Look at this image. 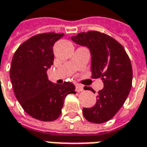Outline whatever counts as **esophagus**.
I'll use <instances>...</instances> for the list:
<instances>
[{
  "label": "esophagus",
  "mask_w": 147,
  "mask_h": 147,
  "mask_svg": "<svg viewBox=\"0 0 147 147\" xmlns=\"http://www.w3.org/2000/svg\"><path fill=\"white\" fill-rule=\"evenodd\" d=\"M75 89H76V91L78 92H82V91H83V87L81 86V85H79V84H77Z\"/></svg>",
  "instance_id": "1"
}]
</instances>
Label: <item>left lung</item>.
I'll return each mask as SVG.
<instances>
[{
  "label": "left lung",
  "instance_id": "obj_1",
  "mask_svg": "<svg viewBox=\"0 0 147 147\" xmlns=\"http://www.w3.org/2000/svg\"><path fill=\"white\" fill-rule=\"evenodd\" d=\"M71 40L89 49L92 78H101L104 83L103 89L98 92L96 104L82 109L83 115L94 123L109 121L123 106L132 88L130 59L121 44L100 32H80Z\"/></svg>",
  "mask_w": 147,
  "mask_h": 147
}]
</instances>
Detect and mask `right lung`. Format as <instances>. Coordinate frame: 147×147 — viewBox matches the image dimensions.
Masks as SVG:
<instances>
[{
  "label": "right lung",
  "mask_w": 147,
  "mask_h": 147,
  "mask_svg": "<svg viewBox=\"0 0 147 147\" xmlns=\"http://www.w3.org/2000/svg\"><path fill=\"white\" fill-rule=\"evenodd\" d=\"M63 36L47 32L32 37L17 49L10 65L16 98L28 115L41 121L58 119L66 96L76 93L73 83L55 84L47 74L53 65L54 44Z\"/></svg>",
  "instance_id": "obj_1"
}]
</instances>
